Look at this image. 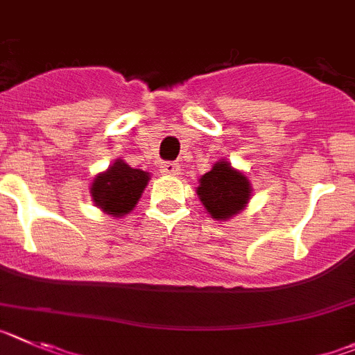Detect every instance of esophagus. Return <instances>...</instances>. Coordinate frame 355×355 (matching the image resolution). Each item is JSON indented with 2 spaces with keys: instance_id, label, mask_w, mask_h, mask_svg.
<instances>
[{
  "instance_id": "1",
  "label": "esophagus",
  "mask_w": 355,
  "mask_h": 355,
  "mask_svg": "<svg viewBox=\"0 0 355 355\" xmlns=\"http://www.w3.org/2000/svg\"><path fill=\"white\" fill-rule=\"evenodd\" d=\"M182 166L178 162H162L161 173L164 175H180Z\"/></svg>"
}]
</instances>
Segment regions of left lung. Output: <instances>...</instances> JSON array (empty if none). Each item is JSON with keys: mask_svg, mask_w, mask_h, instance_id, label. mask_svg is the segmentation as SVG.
Here are the masks:
<instances>
[{"mask_svg": "<svg viewBox=\"0 0 355 355\" xmlns=\"http://www.w3.org/2000/svg\"><path fill=\"white\" fill-rule=\"evenodd\" d=\"M198 182L196 194L201 205L216 221H228L241 214L253 196V187L244 171L233 168L226 159L217 161Z\"/></svg>", "mask_w": 355, "mask_h": 355, "instance_id": "obj_1", "label": "left lung"}]
</instances>
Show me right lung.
Segmentation results:
<instances>
[{"label":"right lung","mask_w":355,"mask_h":355,"mask_svg":"<svg viewBox=\"0 0 355 355\" xmlns=\"http://www.w3.org/2000/svg\"><path fill=\"white\" fill-rule=\"evenodd\" d=\"M148 182V171L130 168L123 159H116L106 171L95 175L90 196L95 207L104 214L123 217L138 205Z\"/></svg>","instance_id":"add662e5"}]
</instances>
